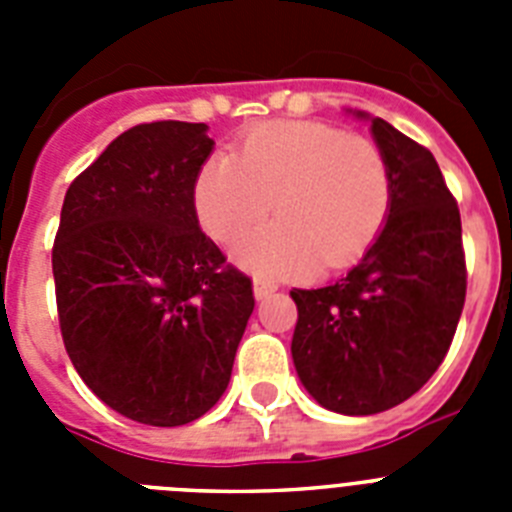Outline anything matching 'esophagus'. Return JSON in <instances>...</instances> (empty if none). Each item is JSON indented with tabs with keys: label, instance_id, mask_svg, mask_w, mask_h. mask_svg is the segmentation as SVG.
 <instances>
[{
	"label": "esophagus",
	"instance_id": "1",
	"mask_svg": "<svg viewBox=\"0 0 512 512\" xmlns=\"http://www.w3.org/2000/svg\"><path fill=\"white\" fill-rule=\"evenodd\" d=\"M274 292H277V284L274 282H266V279H256V282H253V297H256V300H266V297L274 295Z\"/></svg>",
	"mask_w": 512,
	"mask_h": 512
}]
</instances>
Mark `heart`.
Wrapping results in <instances>:
<instances>
[{"instance_id": "obj_1", "label": "heart", "mask_w": 512, "mask_h": 512, "mask_svg": "<svg viewBox=\"0 0 512 512\" xmlns=\"http://www.w3.org/2000/svg\"><path fill=\"white\" fill-rule=\"evenodd\" d=\"M235 259L266 277L330 274L356 264L382 233L392 205L390 166L374 140L323 122H266L233 158H212L194 184L202 228L233 243Z\"/></svg>"}]
</instances>
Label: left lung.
Listing matches in <instances>:
<instances>
[{
  "label": "left lung",
  "mask_w": 512,
  "mask_h": 512,
  "mask_svg": "<svg viewBox=\"0 0 512 512\" xmlns=\"http://www.w3.org/2000/svg\"><path fill=\"white\" fill-rule=\"evenodd\" d=\"M372 135L390 166L387 223L336 284L292 289L300 382L341 415L390 410L433 377L461 318L467 264L461 217L436 158L382 117Z\"/></svg>",
  "instance_id": "1"
}]
</instances>
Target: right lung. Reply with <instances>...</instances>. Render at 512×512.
<instances>
[{
    "label": "right lung",
    "mask_w": 512,
    "mask_h": 512,
    "mask_svg": "<svg viewBox=\"0 0 512 512\" xmlns=\"http://www.w3.org/2000/svg\"><path fill=\"white\" fill-rule=\"evenodd\" d=\"M205 122L117 135L71 182L53 243L63 346L79 377L135 423L174 428L223 397L253 312L251 279L200 230Z\"/></svg>",
    "instance_id": "add662e5"
}]
</instances>
